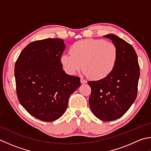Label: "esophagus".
Masks as SVG:
<instances>
[{"label": "esophagus", "instance_id": "obj_1", "mask_svg": "<svg viewBox=\"0 0 151 151\" xmlns=\"http://www.w3.org/2000/svg\"><path fill=\"white\" fill-rule=\"evenodd\" d=\"M80 81H81V84H85V83H87V81H86V80H85L84 79H83V78H81V80H80Z\"/></svg>", "mask_w": 151, "mask_h": 151}]
</instances>
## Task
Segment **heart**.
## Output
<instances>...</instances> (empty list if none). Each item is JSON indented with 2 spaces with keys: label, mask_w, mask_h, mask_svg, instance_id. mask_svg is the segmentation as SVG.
Here are the masks:
<instances>
[{
  "label": "heart",
  "mask_w": 151,
  "mask_h": 151,
  "mask_svg": "<svg viewBox=\"0 0 151 151\" xmlns=\"http://www.w3.org/2000/svg\"><path fill=\"white\" fill-rule=\"evenodd\" d=\"M118 57V49L113 43L90 38L75 42L70 48V54H63L60 61L68 74L75 75L82 68L85 75L98 81L113 72Z\"/></svg>",
  "instance_id": "1"
}]
</instances>
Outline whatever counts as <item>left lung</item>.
I'll return each instance as SVG.
<instances>
[{
  "mask_svg": "<svg viewBox=\"0 0 151 151\" xmlns=\"http://www.w3.org/2000/svg\"><path fill=\"white\" fill-rule=\"evenodd\" d=\"M104 37L116 46L119 57L108 76L88 82L91 88L89 105L97 118L111 121L121 117L134 102L140 72L137 54L130 44L111 34Z\"/></svg>",
  "mask_w": 151,
  "mask_h": 151,
  "instance_id": "1",
  "label": "left lung"
}]
</instances>
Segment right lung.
<instances>
[{"instance_id":"1","label":"right lung","mask_w":151,"mask_h":151,"mask_svg":"<svg viewBox=\"0 0 151 151\" xmlns=\"http://www.w3.org/2000/svg\"><path fill=\"white\" fill-rule=\"evenodd\" d=\"M65 47L60 38L35 41L23 49L15 63L18 100L27 112L40 121L59 119L70 96L81 85L79 77L63 70L60 58Z\"/></svg>"}]
</instances>
